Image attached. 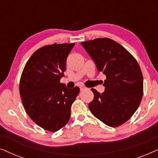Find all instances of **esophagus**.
Masks as SVG:
<instances>
[{
    "mask_svg": "<svg viewBox=\"0 0 158 158\" xmlns=\"http://www.w3.org/2000/svg\"><path fill=\"white\" fill-rule=\"evenodd\" d=\"M85 89H86V88L84 87V86H81V87H80V90H84Z\"/></svg>",
    "mask_w": 158,
    "mask_h": 158,
    "instance_id": "1",
    "label": "esophagus"
}]
</instances>
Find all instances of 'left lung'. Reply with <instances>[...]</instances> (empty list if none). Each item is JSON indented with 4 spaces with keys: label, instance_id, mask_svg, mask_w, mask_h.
<instances>
[{
    "label": "left lung",
    "instance_id": "1",
    "mask_svg": "<svg viewBox=\"0 0 158 158\" xmlns=\"http://www.w3.org/2000/svg\"><path fill=\"white\" fill-rule=\"evenodd\" d=\"M106 79L104 92L92 88L94 98L88 107L91 113L111 127L128 121L139 107L143 96V76L135 58L115 41L98 38L81 42Z\"/></svg>",
    "mask_w": 158,
    "mask_h": 158
}]
</instances>
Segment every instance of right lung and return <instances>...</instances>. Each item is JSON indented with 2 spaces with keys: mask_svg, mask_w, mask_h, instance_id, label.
<instances>
[{
  "mask_svg": "<svg viewBox=\"0 0 158 158\" xmlns=\"http://www.w3.org/2000/svg\"><path fill=\"white\" fill-rule=\"evenodd\" d=\"M71 44L46 45L34 52L21 74L19 92L30 118L45 130L56 131L70 118V108L80 92L69 89L60 79L66 70Z\"/></svg>",
  "mask_w": 158,
  "mask_h": 158,
  "instance_id": "right-lung-1",
  "label": "right lung"
}]
</instances>
